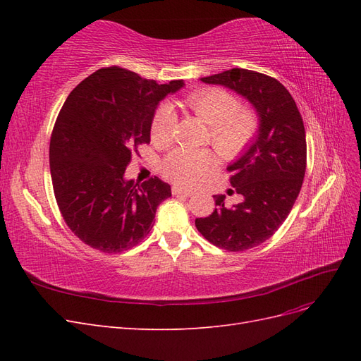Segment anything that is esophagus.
Instances as JSON below:
<instances>
[{"mask_svg":"<svg viewBox=\"0 0 361 361\" xmlns=\"http://www.w3.org/2000/svg\"><path fill=\"white\" fill-rule=\"evenodd\" d=\"M173 194L174 195H187V197H190V195L192 194L191 190H187V188H180V187H173Z\"/></svg>","mask_w":361,"mask_h":361,"instance_id":"esophagus-1","label":"esophagus"}]
</instances>
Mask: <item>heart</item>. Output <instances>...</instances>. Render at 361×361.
Instances as JSON below:
<instances>
[{
	"instance_id": "obj_1",
	"label": "heart",
	"mask_w": 361,
	"mask_h": 361,
	"mask_svg": "<svg viewBox=\"0 0 361 361\" xmlns=\"http://www.w3.org/2000/svg\"><path fill=\"white\" fill-rule=\"evenodd\" d=\"M190 110L211 126V143L223 158H233L255 138L259 118L248 106L239 105L238 97L223 89H202L183 99ZM176 126V113L170 104H161L152 117L150 133L157 145H167ZM215 158L207 149L176 147L162 161V173L179 185H194L209 171Z\"/></svg>"
}]
</instances>
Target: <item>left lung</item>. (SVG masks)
<instances>
[{
    "mask_svg": "<svg viewBox=\"0 0 361 361\" xmlns=\"http://www.w3.org/2000/svg\"><path fill=\"white\" fill-rule=\"evenodd\" d=\"M202 81L245 96L260 117L253 143L227 167L232 187L244 202L226 207V195L218 194L215 211L195 218V227L211 244L245 251L277 232L298 197L307 164L302 117L286 87L265 73L235 68Z\"/></svg>",
    "mask_w": 361,
    "mask_h": 361,
    "instance_id": "left-lung-1",
    "label": "left lung"
}]
</instances>
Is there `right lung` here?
<instances>
[{
  "label": "right lung",
  "instance_id": "obj_1",
  "mask_svg": "<svg viewBox=\"0 0 361 361\" xmlns=\"http://www.w3.org/2000/svg\"><path fill=\"white\" fill-rule=\"evenodd\" d=\"M182 85L111 66L87 76L63 104L51 134V179L64 223L84 244L122 253L152 231L157 207L171 197L170 185L123 176L138 147L150 143L159 101Z\"/></svg>",
  "mask_w": 361,
  "mask_h": 361
}]
</instances>
